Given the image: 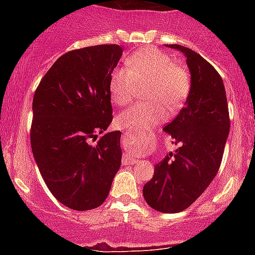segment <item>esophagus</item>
<instances>
[{
	"label": "esophagus",
	"instance_id": "obj_1",
	"mask_svg": "<svg viewBox=\"0 0 255 255\" xmlns=\"http://www.w3.org/2000/svg\"><path fill=\"white\" fill-rule=\"evenodd\" d=\"M138 162V159L135 158V157H131L129 153H124L123 155V163L124 164H134Z\"/></svg>",
	"mask_w": 255,
	"mask_h": 255
}]
</instances>
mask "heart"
Masks as SVG:
<instances>
[{"label":"heart","instance_id":"obj_1","mask_svg":"<svg viewBox=\"0 0 255 255\" xmlns=\"http://www.w3.org/2000/svg\"><path fill=\"white\" fill-rule=\"evenodd\" d=\"M144 85L149 101L135 103L117 116V125L123 129L134 130L161 123L167 116L166 107L170 112L181 108L190 94L191 76L170 55L147 47L126 58V67L112 71L110 94L115 105L125 106Z\"/></svg>","mask_w":255,"mask_h":255}]
</instances>
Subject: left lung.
I'll return each mask as SVG.
<instances>
[{"label": "left lung", "instance_id": "obj_1", "mask_svg": "<svg viewBox=\"0 0 255 255\" xmlns=\"http://www.w3.org/2000/svg\"><path fill=\"white\" fill-rule=\"evenodd\" d=\"M191 74V91L185 107L164 131L180 144L155 164L154 175L143 188L148 206L162 213L190 207L215 179L230 131L226 92L217 70L199 53L180 44Z\"/></svg>", "mask_w": 255, "mask_h": 255}]
</instances>
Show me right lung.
I'll return each mask as SVG.
<instances>
[{
	"label": "right lung",
	"mask_w": 255,
	"mask_h": 255,
	"mask_svg": "<svg viewBox=\"0 0 255 255\" xmlns=\"http://www.w3.org/2000/svg\"><path fill=\"white\" fill-rule=\"evenodd\" d=\"M119 44L73 49L57 58L33 97L30 144L47 188L75 211L100 207L121 164V131L97 134L112 123L110 78Z\"/></svg>",
	"instance_id": "1"
}]
</instances>
